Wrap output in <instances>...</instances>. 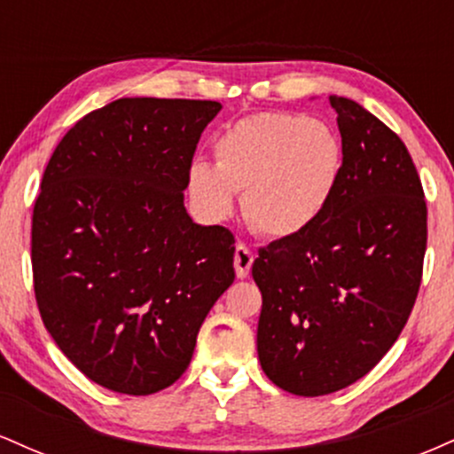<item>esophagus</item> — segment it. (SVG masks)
I'll return each mask as SVG.
<instances>
[{"label": "esophagus", "mask_w": 454, "mask_h": 454, "mask_svg": "<svg viewBox=\"0 0 454 454\" xmlns=\"http://www.w3.org/2000/svg\"><path fill=\"white\" fill-rule=\"evenodd\" d=\"M254 264V254L252 249L245 243H239L237 249H234V269H237V278H247L249 269Z\"/></svg>", "instance_id": "34e87169"}]
</instances>
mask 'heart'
<instances>
[{"mask_svg": "<svg viewBox=\"0 0 454 454\" xmlns=\"http://www.w3.org/2000/svg\"><path fill=\"white\" fill-rule=\"evenodd\" d=\"M213 160L194 161L187 187L207 215L228 217L234 194L260 234H301L325 213L343 170L341 140L326 123L293 113L239 119L213 143Z\"/></svg>", "mask_w": 454, "mask_h": 454, "instance_id": "heart-1", "label": "heart"}]
</instances>
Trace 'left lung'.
I'll return each instance as SVG.
<instances>
[{
    "instance_id": "left-lung-1",
    "label": "left lung",
    "mask_w": 454,
    "mask_h": 454,
    "mask_svg": "<svg viewBox=\"0 0 454 454\" xmlns=\"http://www.w3.org/2000/svg\"><path fill=\"white\" fill-rule=\"evenodd\" d=\"M343 170L307 231L258 249V358L275 387L320 397L382 361L411 314L427 249V202L403 140L348 98H328Z\"/></svg>"
}]
</instances>
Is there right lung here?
<instances>
[{
  "label": "right lung",
  "instance_id": "right-lung-1",
  "mask_svg": "<svg viewBox=\"0 0 454 454\" xmlns=\"http://www.w3.org/2000/svg\"><path fill=\"white\" fill-rule=\"evenodd\" d=\"M213 100L121 98L67 129L31 220L34 293L59 350L100 387L176 382L234 281V234L184 207Z\"/></svg>",
  "mask_w": 454,
  "mask_h": 454
}]
</instances>
